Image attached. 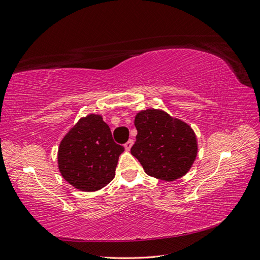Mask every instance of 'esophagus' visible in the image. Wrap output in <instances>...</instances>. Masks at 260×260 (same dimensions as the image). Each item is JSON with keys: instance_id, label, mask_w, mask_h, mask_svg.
Here are the masks:
<instances>
[{"instance_id": "esophagus-1", "label": "esophagus", "mask_w": 260, "mask_h": 260, "mask_svg": "<svg viewBox=\"0 0 260 260\" xmlns=\"http://www.w3.org/2000/svg\"><path fill=\"white\" fill-rule=\"evenodd\" d=\"M133 144H134V140H133V139H129L128 142L124 145L125 150H126V151H129V150H131V148H132V146H133Z\"/></svg>"}]
</instances>
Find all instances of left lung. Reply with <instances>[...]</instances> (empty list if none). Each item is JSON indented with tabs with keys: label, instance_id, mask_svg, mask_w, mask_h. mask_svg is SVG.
I'll use <instances>...</instances> for the list:
<instances>
[{
	"label": "left lung",
	"instance_id": "obj_1",
	"mask_svg": "<svg viewBox=\"0 0 260 260\" xmlns=\"http://www.w3.org/2000/svg\"><path fill=\"white\" fill-rule=\"evenodd\" d=\"M134 123L137 136L131 153L148 175L172 182L189 171L198 146L195 133L187 123L158 109L140 111Z\"/></svg>",
	"mask_w": 260,
	"mask_h": 260
}]
</instances>
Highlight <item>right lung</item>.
I'll use <instances>...</instances> for the list:
<instances>
[{
    "instance_id": "right-lung-1",
    "label": "right lung",
    "mask_w": 260,
    "mask_h": 260,
    "mask_svg": "<svg viewBox=\"0 0 260 260\" xmlns=\"http://www.w3.org/2000/svg\"><path fill=\"white\" fill-rule=\"evenodd\" d=\"M124 147L114 143L109 125L99 114H88L69 131L57 151L63 179L84 191L105 187L115 176Z\"/></svg>"
}]
</instances>
